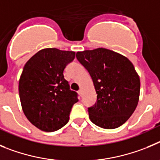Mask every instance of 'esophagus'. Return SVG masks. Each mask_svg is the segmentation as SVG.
<instances>
[{"label": "esophagus", "instance_id": "esophagus-1", "mask_svg": "<svg viewBox=\"0 0 160 160\" xmlns=\"http://www.w3.org/2000/svg\"><path fill=\"white\" fill-rule=\"evenodd\" d=\"M78 94L80 95V96H83V90H82V89H80V90L78 91Z\"/></svg>", "mask_w": 160, "mask_h": 160}]
</instances>
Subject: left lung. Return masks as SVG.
I'll use <instances>...</instances> for the list:
<instances>
[{"mask_svg":"<svg viewBox=\"0 0 160 160\" xmlns=\"http://www.w3.org/2000/svg\"><path fill=\"white\" fill-rule=\"evenodd\" d=\"M77 59L90 74L97 94L88 108L89 119L105 129L119 128L136 110L140 80L127 57L106 48L78 52Z\"/></svg>","mask_w":160,"mask_h":160,"instance_id":"8db88e82","label":"left lung"}]
</instances>
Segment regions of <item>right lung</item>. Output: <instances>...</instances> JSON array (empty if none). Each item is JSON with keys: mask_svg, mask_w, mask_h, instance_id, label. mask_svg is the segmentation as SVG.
Instances as JSON below:
<instances>
[{"mask_svg": "<svg viewBox=\"0 0 160 160\" xmlns=\"http://www.w3.org/2000/svg\"><path fill=\"white\" fill-rule=\"evenodd\" d=\"M74 52L45 48L29 59L19 81L23 112L32 124L44 132L59 130L67 124L78 94L64 77Z\"/></svg>", "mask_w": 160, "mask_h": 160, "instance_id": "add662e5", "label": "right lung"}]
</instances>
